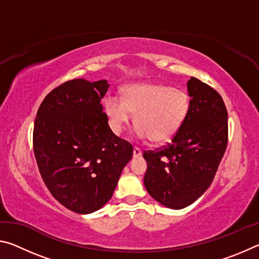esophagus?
<instances>
[{"label": "esophagus", "instance_id": "1", "mask_svg": "<svg viewBox=\"0 0 259 259\" xmlns=\"http://www.w3.org/2000/svg\"><path fill=\"white\" fill-rule=\"evenodd\" d=\"M142 154H143V152L140 148L134 147V157H139V156H142Z\"/></svg>", "mask_w": 259, "mask_h": 259}]
</instances>
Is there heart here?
Returning <instances> with one entry per match:
<instances>
[{
	"mask_svg": "<svg viewBox=\"0 0 259 259\" xmlns=\"http://www.w3.org/2000/svg\"><path fill=\"white\" fill-rule=\"evenodd\" d=\"M190 108L191 98L185 90L154 82L131 83L122 90V99L105 100V113L114 134L123 133L135 114L137 138L156 144L168 143L179 133Z\"/></svg>",
	"mask_w": 259,
	"mask_h": 259,
	"instance_id": "1",
	"label": "heart"
}]
</instances>
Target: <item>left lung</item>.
Returning <instances> with one entry per match:
<instances>
[{
    "mask_svg": "<svg viewBox=\"0 0 259 259\" xmlns=\"http://www.w3.org/2000/svg\"><path fill=\"white\" fill-rule=\"evenodd\" d=\"M191 108L171 143L143 154L144 185L153 199L170 209L195 202L211 185L227 146V111L216 90L196 77L187 81Z\"/></svg>",
    "mask_w": 259,
    "mask_h": 259,
    "instance_id": "8db88e82",
    "label": "left lung"
}]
</instances>
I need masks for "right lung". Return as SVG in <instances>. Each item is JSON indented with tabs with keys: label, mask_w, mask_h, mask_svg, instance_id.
<instances>
[{
	"label": "right lung",
	"mask_w": 259,
	"mask_h": 259,
	"mask_svg": "<svg viewBox=\"0 0 259 259\" xmlns=\"http://www.w3.org/2000/svg\"><path fill=\"white\" fill-rule=\"evenodd\" d=\"M106 80L74 78L43 100L34 124L38 170L52 196L76 213H91L111 200L133 146L113 134L100 100Z\"/></svg>",
	"instance_id": "add662e5"
}]
</instances>
